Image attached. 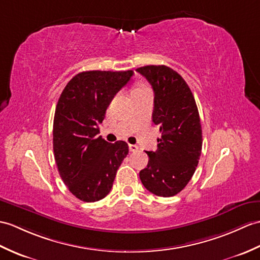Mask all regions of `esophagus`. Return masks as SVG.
I'll return each instance as SVG.
<instances>
[{"mask_svg": "<svg viewBox=\"0 0 260 260\" xmlns=\"http://www.w3.org/2000/svg\"><path fill=\"white\" fill-rule=\"evenodd\" d=\"M128 148H129V152H136V150L138 149V146H137V145L129 144L128 145Z\"/></svg>", "mask_w": 260, "mask_h": 260, "instance_id": "34e87169", "label": "esophagus"}]
</instances>
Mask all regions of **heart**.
Segmentation results:
<instances>
[{
  "label": "heart",
  "instance_id": "heart-1",
  "mask_svg": "<svg viewBox=\"0 0 260 260\" xmlns=\"http://www.w3.org/2000/svg\"><path fill=\"white\" fill-rule=\"evenodd\" d=\"M136 89H138V88H136Z\"/></svg>",
  "mask_w": 260,
  "mask_h": 260
}]
</instances>
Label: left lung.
I'll use <instances>...</instances> for the list:
<instances>
[{"instance_id": "1", "label": "left lung", "mask_w": 260, "mask_h": 260, "mask_svg": "<svg viewBox=\"0 0 260 260\" xmlns=\"http://www.w3.org/2000/svg\"><path fill=\"white\" fill-rule=\"evenodd\" d=\"M136 71L153 87V122L161 134L157 150L146 152L148 164L140 172V178L153 194L175 196L188 184L201 157L198 108L189 86L176 71L165 65H147Z\"/></svg>"}]
</instances>
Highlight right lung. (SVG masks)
<instances>
[{
	"mask_svg": "<svg viewBox=\"0 0 260 260\" xmlns=\"http://www.w3.org/2000/svg\"><path fill=\"white\" fill-rule=\"evenodd\" d=\"M133 71H87L75 75L59 96L53 123V149L59 176L69 190L92 203L111 191L116 172L128 154L123 141L98 136L114 96Z\"/></svg>",
	"mask_w": 260,
	"mask_h": 260,
	"instance_id": "1",
	"label": "right lung"
}]
</instances>
